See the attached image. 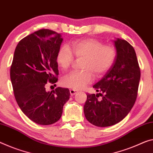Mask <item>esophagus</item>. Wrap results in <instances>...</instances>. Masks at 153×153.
I'll return each mask as SVG.
<instances>
[{"label": "esophagus", "mask_w": 153, "mask_h": 153, "mask_svg": "<svg viewBox=\"0 0 153 153\" xmlns=\"http://www.w3.org/2000/svg\"><path fill=\"white\" fill-rule=\"evenodd\" d=\"M70 94H71V95H75L77 93V91H76V90H73V89H70Z\"/></svg>", "instance_id": "esophagus-1"}]
</instances>
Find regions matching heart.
Listing matches in <instances>:
<instances>
[{
	"instance_id": "b5f03b06",
	"label": "heart",
	"mask_w": 153,
	"mask_h": 153,
	"mask_svg": "<svg viewBox=\"0 0 153 153\" xmlns=\"http://www.w3.org/2000/svg\"><path fill=\"white\" fill-rule=\"evenodd\" d=\"M74 57L82 60V71L71 73L61 83L66 88L79 91L93 82V76L100 78L107 74L116 60V50L113 45H103L95 38L82 39L72 43L71 51L67 45H62L57 52L56 62L67 71L74 63Z\"/></svg>"
}]
</instances>
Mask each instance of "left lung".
Here are the masks:
<instances>
[{
    "label": "left lung",
    "instance_id": "1",
    "mask_svg": "<svg viewBox=\"0 0 153 153\" xmlns=\"http://www.w3.org/2000/svg\"><path fill=\"white\" fill-rule=\"evenodd\" d=\"M116 58L113 66L93 86L99 93L87 94L84 105L85 117L91 124L105 127L122 120L136 100L140 69L134 48L127 41H114ZM99 96L102 97L101 100Z\"/></svg>",
    "mask_w": 153,
    "mask_h": 153
}]
</instances>
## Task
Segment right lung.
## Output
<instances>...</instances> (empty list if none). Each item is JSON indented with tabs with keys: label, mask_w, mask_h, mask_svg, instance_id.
Returning <instances> with one entry per match:
<instances>
[{
	"label": "right lung",
	"mask_w": 153,
	"mask_h": 153,
	"mask_svg": "<svg viewBox=\"0 0 153 153\" xmlns=\"http://www.w3.org/2000/svg\"><path fill=\"white\" fill-rule=\"evenodd\" d=\"M62 40L60 34L41 29L20 40L14 52L10 69L14 96L24 114L39 125L57 122L69 99L68 88L45 90L48 82L58 81L56 54Z\"/></svg>",
	"instance_id": "add662e5"
}]
</instances>
